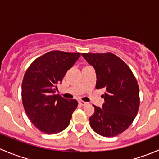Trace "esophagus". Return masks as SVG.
Wrapping results in <instances>:
<instances>
[{"instance_id": "34e87169", "label": "esophagus", "mask_w": 159, "mask_h": 159, "mask_svg": "<svg viewBox=\"0 0 159 159\" xmlns=\"http://www.w3.org/2000/svg\"><path fill=\"white\" fill-rule=\"evenodd\" d=\"M78 103H79V105H81V106H85V105H88L87 102H83V101H79V102H78Z\"/></svg>"}]
</instances>
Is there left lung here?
Segmentation results:
<instances>
[{
  "mask_svg": "<svg viewBox=\"0 0 159 159\" xmlns=\"http://www.w3.org/2000/svg\"><path fill=\"white\" fill-rule=\"evenodd\" d=\"M96 72V89H105L102 108L94 106L90 125L104 137H115L131 125L139 111V88L129 67L111 53H83Z\"/></svg>",
  "mask_w": 159,
  "mask_h": 159,
  "instance_id": "left-lung-1",
  "label": "left lung"
}]
</instances>
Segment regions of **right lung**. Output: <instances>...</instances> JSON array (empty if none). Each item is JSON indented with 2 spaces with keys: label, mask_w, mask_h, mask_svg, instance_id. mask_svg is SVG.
I'll return each instance as SVG.
<instances>
[{
  "label": "right lung",
  "mask_w": 159,
  "mask_h": 159,
  "mask_svg": "<svg viewBox=\"0 0 159 159\" xmlns=\"http://www.w3.org/2000/svg\"><path fill=\"white\" fill-rule=\"evenodd\" d=\"M80 56V53L50 51L35 59L25 72L21 85L24 108L30 121L42 132L56 134L69 125L78 102L55 92Z\"/></svg>",
  "instance_id": "1"
}]
</instances>
